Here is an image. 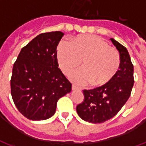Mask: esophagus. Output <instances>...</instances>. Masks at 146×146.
<instances>
[{
    "instance_id": "obj_1",
    "label": "esophagus",
    "mask_w": 146,
    "mask_h": 146,
    "mask_svg": "<svg viewBox=\"0 0 146 146\" xmlns=\"http://www.w3.org/2000/svg\"><path fill=\"white\" fill-rule=\"evenodd\" d=\"M72 90H73V91H76V90H80V89L78 87H76V85H73L72 86Z\"/></svg>"
}]
</instances>
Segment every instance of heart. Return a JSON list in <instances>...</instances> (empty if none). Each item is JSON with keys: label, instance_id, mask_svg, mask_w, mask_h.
Masks as SVG:
<instances>
[{"label": "heart", "instance_id": "b5f03b06", "mask_svg": "<svg viewBox=\"0 0 146 146\" xmlns=\"http://www.w3.org/2000/svg\"><path fill=\"white\" fill-rule=\"evenodd\" d=\"M57 60L66 74L79 66L82 60L84 68L71 73L70 79L80 85L91 83L93 87L107 84L115 77L120 66L118 51L96 35L75 36L71 43L61 41L57 48Z\"/></svg>", "mask_w": 146, "mask_h": 146}]
</instances>
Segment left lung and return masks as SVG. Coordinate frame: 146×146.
Returning <instances> with one entry per match:
<instances>
[{
	"mask_svg": "<svg viewBox=\"0 0 146 146\" xmlns=\"http://www.w3.org/2000/svg\"><path fill=\"white\" fill-rule=\"evenodd\" d=\"M110 40L120 56L118 73L106 85L84 90V101L76 106L80 117L92 123H103L116 116L128 100L135 82L134 66L127 48L113 38Z\"/></svg>",
	"mask_w": 146,
	"mask_h": 146,
	"instance_id": "obj_1",
	"label": "left lung"
}]
</instances>
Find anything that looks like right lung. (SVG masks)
I'll list each match as a JSON object with an SVG mask.
<instances>
[{"label": "right lung", "mask_w": 146, "mask_h": 146, "mask_svg": "<svg viewBox=\"0 0 146 146\" xmlns=\"http://www.w3.org/2000/svg\"><path fill=\"white\" fill-rule=\"evenodd\" d=\"M60 31L39 34L22 48L12 69L11 94L27 119L44 120L55 113L57 102L71 92L72 84L57 62Z\"/></svg>", "instance_id": "1"}]
</instances>
